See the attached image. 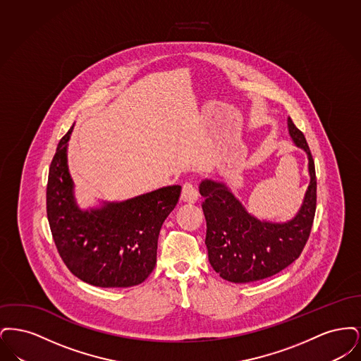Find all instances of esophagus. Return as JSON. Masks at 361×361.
<instances>
[{"instance_id": "1", "label": "esophagus", "mask_w": 361, "mask_h": 361, "mask_svg": "<svg viewBox=\"0 0 361 361\" xmlns=\"http://www.w3.org/2000/svg\"><path fill=\"white\" fill-rule=\"evenodd\" d=\"M181 199H183V202L189 203V204H193L199 200V193H197L196 188L193 187V184H190V183L184 184L183 192H181Z\"/></svg>"}]
</instances>
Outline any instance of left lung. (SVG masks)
<instances>
[{"label": "left lung", "instance_id": "obj_1", "mask_svg": "<svg viewBox=\"0 0 361 361\" xmlns=\"http://www.w3.org/2000/svg\"><path fill=\"white\" fill-rule=\"evenodd\" d=\"M296 147L309 159L310 183L302 206L287 222L258 219L222 181L204 178L199 192L207 222L206 246L214 271L231 283H250L279 274L300 256L314 222L317 178L314 159L303 133L287 119Z\"/></svg>", "mask_w": 361, "mask_h": 361}]
</instances>
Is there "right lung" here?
Here are the masks:
<instances>
[{"label":"right lung","instance_id":"right-lung-1","mask_svg":"<svg viewBox=\"0 0 361 361\" xmlns=\"http://www.w3.org/2000/svg\"><path fill=\"white\" fill-rule=\"evenodd\" d=\"M73 127L58 143L47 183V218L58 253L70 272L87 284L137 286L154 269L159 230L177 204L181 187L82 209L68 165Z\"/></svg>","mask_w":361,"mask_h":361}]
</instances>
